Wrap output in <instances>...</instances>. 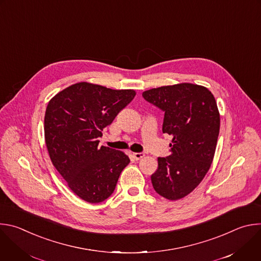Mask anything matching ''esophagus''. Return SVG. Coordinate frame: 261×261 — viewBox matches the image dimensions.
I'll use <instances>...</instances> for the list:
<instances>
[{"label": "esophagus", "instance_id": "esophagus-1", "mask_svg": "<svg viewBox=\"0 0 261 261\" xmlns=\"http://www.w3.org/2000/svg\"><path fill=\"white\" fill-rule=\"evenodd\" d=\"M132 156H133V158H134L135 160H140L141 158L144 157V154H143V153H133Z\"/></svg>", "mask_w": 261, "mask_h": 261}]
</instances>
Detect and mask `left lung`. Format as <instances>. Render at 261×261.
Here are the masks:
<instances>
[{
  "instance_id": "1",
  "label": "left lung",
  "mask_w": 261,
  "mask_h": 261,
  "mask_svg": "<svg viewBox=\"0 0 261 261\" xmlns=\"http://www.w3.org/2000/svg\"><path fill=\"white\" fill-rule=\"evenodd\" d=\"M142 97L164 111L162 131L172 136L170 155L158 158L151 179L155 191L169 200L190 194L208 171L220 131L214 95L205 87L177 84L147 90Z\"/></svg>"
}]
</instances>
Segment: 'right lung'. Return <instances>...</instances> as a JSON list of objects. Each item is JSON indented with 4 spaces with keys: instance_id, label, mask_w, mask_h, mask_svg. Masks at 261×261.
I'll return each instance as SVG.
<instances>
[{
    "instance_id": "right-lung-1",
    "label": "right lung",
    "mask_w": 261,
    "mask_h": 261,
    "mask_svg": "<svg viewBox=\"0 0 261 261\" xmlns=\"http://www.w3.org/2000/svg\"><path fill=\"white\" fill-rule=\"evenodd\" d=\"M135 95L134 90L77 83L47 104L44 136L50 160L68 187L85 201L108 198L130 162L122 151L99 146L98 137Z\"/></svg>"
}]
</instances>
